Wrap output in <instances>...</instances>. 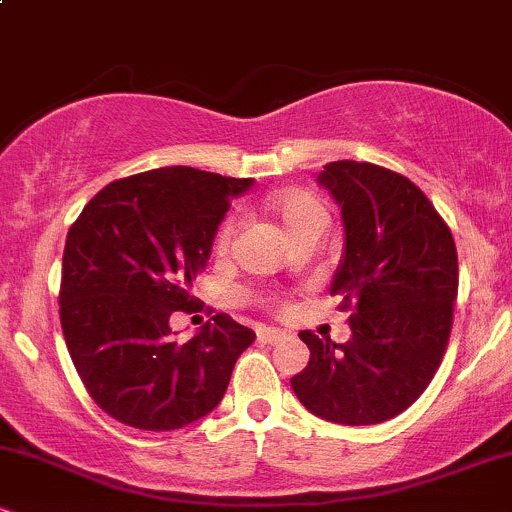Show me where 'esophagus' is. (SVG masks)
Returning <instances> with one entry per match:
<instances>
[{"instance_id": "esophagus-1", "label": "esophagus", "mask_w": 512, "mask_h": 512, "mask_svg": "<svg viewBox=\"0 0 512 512\" xmlns=\"http://www.w3.org/2000/svg\"><path fill=\"white\" fill-rule=\"evenodd\" d=\"M286 337H289V334L276 330V327H262V330H257V342L260 344H276Z\"/></svg>"}]
</instances>
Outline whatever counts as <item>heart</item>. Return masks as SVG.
Returning <instances> with one entry per match:
<instances>
[{"mask_svg": "<svg viewBox=\"0 0 512 512\" xmlns=\"http://www.w3.org/2000/svg\"><path fill=\"white\" fill-rule=\"evenodd\" d=\"M269 209H272L276 219L284 223L289 238L310 226H325L327 221L325 207L320 204V199L313 197L305 190H289V192H279V195H272L269 197ZM233 226H236V219H233V216H228V219L221 223L219 233H216V245H219V248H226L228 245Z\"/></svg>", "mask_w": 512, "mask_h": 512, "instance_id": "1", "label": "heart"}]
</instances>
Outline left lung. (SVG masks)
<instances>
[{
	"label": "left lung",
	"mask_w": 512,
	"mask_h": 512,
	"mask_svg": "<svg viewBox=\"0 0 512 512\" xmlns=\"http://www.w3.org/2000/svg\"><path fill=\"white\" fill-rule=\"evenodd\" d=\"M317 182L342 207L346 248L330 291L351 310V339L298 334L310 361L291 387L332 424H380L421 397L448 349L455 240L424 192L395 170L332 161Z\"/></svg>",
	"instance_id": "left-lung-1"
}]
</instances>
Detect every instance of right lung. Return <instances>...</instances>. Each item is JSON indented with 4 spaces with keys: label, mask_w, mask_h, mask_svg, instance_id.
<instances>
[{
    "label": "right lung",
    "mask_w": 512,
    "mask_h": 512,
    "mask_svg": "<svg viewBox=\"0 0 512 512\" xmlns=\"http://www.w3.org/2000/svg\"><path fill=\"white\" fill-rule=\"evenodd\" d=\"M252 178L170 166L105 185L67 233L60 320L76 373L120 424L175 431L226 395L250 327L216 313L190 342L170 315L192 313L190 284L209 260L231 199Z\"/></svg>",
    "instance_id": "right-lung-1"
}]
</instances>
